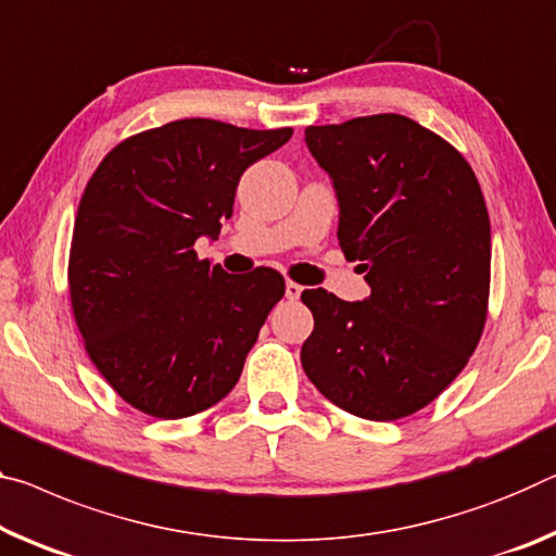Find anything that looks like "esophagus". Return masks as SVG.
Instances as JSON below:
<instances>
[{"label": "esophagus", "instance_id": "esophagus-1", "mask_svg": "<svg viewBox=\"0 0 556 556\" xmlns=\"http://www.w3.org/2000/svg\"><path fill=\"white\" fill-rule=\"evenodd\" d=\"M285 292H287V299H292V302H294V299L302 296V287H299L296 281H287V289H285Z\"/></svg>", "mask_w": 556, "mask_h": 556}]
</instances>
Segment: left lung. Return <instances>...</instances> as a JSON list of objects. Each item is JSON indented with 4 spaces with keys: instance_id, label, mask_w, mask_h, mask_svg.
Wrapping results in <instances>:
<instances>
[{
    "instance_id": "obj_1",
    "label": "left lung",
    "mask_w": 556,
    "mask_h": 556,
    "mask_svg": "<svg viewBox=\"0 0 556 556\" xmlns=\"http://www.w3.org/2000/svg\"><path fill=\"white\" fill-rule=\"evenodd\" d=\"M339 202V244L361 262L364 302L304 289L314 331L309 381L366 420H399L435 401L482 337L490 217L480 182L451 143L378 113L304 130Z\"/></svg>"
}]
</instances>
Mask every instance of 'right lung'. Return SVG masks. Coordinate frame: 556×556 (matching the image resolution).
Segmentation results:
<instances>
[{"label":"right lung","instance_id":"1","mask_svg":"<svg viewBox=\"0 0 556 556\" xmlns=\"http://www.w3.org/2000/svg\"><path fill=\"white\" fill-rule=\"evenodd\" d=\"M289 138L292 128L182 118L123 140L88 180L68 292L88 356L134 408L188 418L240 381L285 277L227 275L192 247L217 240L242 173Z\"/></svg>","mask_w":556,"mask_h":556}]
</instances>
